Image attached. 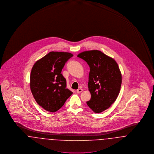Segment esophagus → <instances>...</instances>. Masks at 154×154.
I'll use <instances>...</instances> for the list:
<instances>
[{"label":"esophagus","mask_w":154,"mask_h":154,"mask_svg":"<svg viewBox=\"0 0 154 154\" xmlns=\"http://www.w3.org/2000/svg\"><path fill=\"white\" fill-rule=\"evenodd\" d=\"M82 91H83V89H81V88H79V89H78L77 90V91H76V92H77L78 94H80V93L82 92Z\"/></svg>","instance_id":"1"}]
</instances>
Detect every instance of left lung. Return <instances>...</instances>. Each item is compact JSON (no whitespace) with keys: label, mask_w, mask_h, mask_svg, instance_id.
I'll use <instances>...</instances> for the list:
<instances>
[{"label":"left lung","mask_w":154,"mask_h":154,"mask_svg":"<svg viewBox=\"0 0 154 154\" xmlns=\"http://www.w3.org/2000/svg\"><path fill=\"white\" fill-rule=\"evenodd\" d=\"M90 67L88 89L91 95L87 102L95 113L107 110L119 95L122 75L116 61L99 50L82 52L77 55Z\"/></svg>","instance_id":"obj_1"}]
</instances>
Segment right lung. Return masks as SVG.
Returning <instances> with one entry per match:
<instances>
[{
    "mask_svg": "<svg viewBox=\"0 0 154 154\" xmlns=\"http://www.w3.org/2000/svg\"><path fill=\"white\" fill-rule=\"evenodd\" d=\"M73 56L66 52H50L33 66L30 90L37 104L44 110L56 112L73 94L66 88V79L61 74L66 62Z\"/></svg>",
    "mask_w": 154,
    "mask_h": 154,
    "instance_id": "obj_1",
    "label": "right lung"
}]
</instances>
